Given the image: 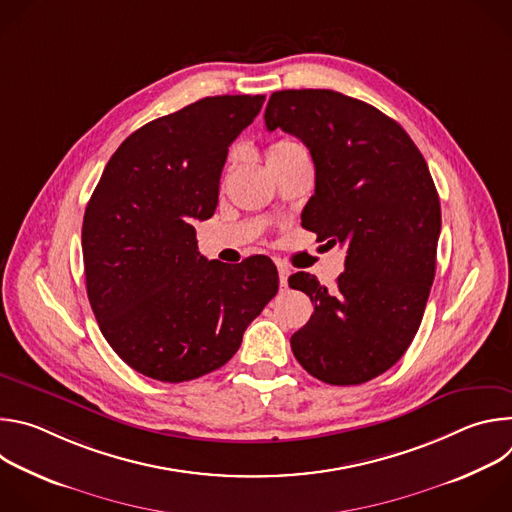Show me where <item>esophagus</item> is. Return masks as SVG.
I'll use <instances>...</instances> for the list:
<instances>
[{
	"instance_id": "1",
	"label": "esophagus",
	"mask_w": 512,
	"mask_h": 512,
	"mask_svg": "<svg viewBox=\"0 0 512 512\" xmlns=\"http://www.w3.org/2000/svg\"><path fill=\"white\" fill-rule=\"evenodd\" d=\"M277 271H279V285H281L283 289H287V277H289V269H287V267H283V265H279V267H277Z\"/></svg>"
}]
</instances>
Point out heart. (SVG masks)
Segmentation results:
<instances>
[{
	"instance_id": "1",
	"label": "heart",
	"mask_w": 512,
	"mask_h": 512,
	"mask_svg": "<svg viewBox=\"0 0 512 512\" xmlns=\"http://www.w3.org/2000/svg\"><path fill=\"white\" fill-rule=\"evenodd\" d=\"M298 141H294V139H281V141H275L271 148H269V152H267V158H271V156H275V154H279V152H285V150H291V148H298Z\"/></svg>"
}]
</instances>
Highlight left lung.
<instances>
[{"label": "left lung", "instance_id": "1", "mask_svg": "<svg viewBox=\"0 0 512 512\" xmlns=\"http://www.w3.org/2000/svg\"><path fill=\"white\" fill-rule=\"evenodd\" d=\"M265 125L296 135L312 154L316 190L302 227L346 247L334 289L304 271L289 277L314 304L291 350L328 385L367 383L405 354L429 298L442 231L429 168L397 121L336 91H277Z\"/></svg>", "mask_w": 512, "mask_h": 512}]
</instances>
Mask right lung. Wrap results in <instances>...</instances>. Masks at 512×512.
Wrapping results in <instances>:
<instances>
[{
    "mask_svg": "<svg viewBox=\"0 0 512 512\" xmlns=\"http://www.w3.org/2000/svg\"><path fill=\"white\" fill-rule=\"evenodd\" d=\"M263 95L200 99L133 131L87 204V294L111 348L137 373L182 383L221 369L277 294L265 255L206 261L192 221L218 204L229 145Z\"/></svg>",
    "mask_w": 512,
    "mask_h": 512,
    "instance_id": "add662e5",
    "label": "right lung"
}]
</instances>
